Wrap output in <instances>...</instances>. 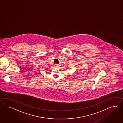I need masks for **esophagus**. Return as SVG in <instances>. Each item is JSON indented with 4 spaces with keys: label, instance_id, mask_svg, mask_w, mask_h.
I'll list each match as a JSON object with an SVG mask.
<instances>
[{
    "label": "esophagus",
    "instance_id": "34e87169",
    "mask_svg": "<svg viewBox=\"0 0 123 123\" xmlns=\"http://www.w3.org/2000/svg\"><path fill=\"white\" fill-rule=\"evenodd\" d=\"M58 65H57V64H55V65H54V67L55 68H58Z\"/></svg>",
    "mask_w": 123,
    "mask_h": 123
}]
</instances>
